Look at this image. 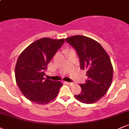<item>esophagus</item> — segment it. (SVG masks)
Masks as SVG:
<instances>
[{"label":"esophagus","instance_id":"obj_1","mask_svg":"<svg viewBox=\"0 0 129 129\" xmlns=\"http://www.w3.org/2000/svg\"><path fill=\"white\" fill-rule=\"evenodd\" d=\"M65 83H66V84H67V85H73V83H72V82H65Z\"/></svg>","mask_w":129,"mask_h":129}]
</instances>
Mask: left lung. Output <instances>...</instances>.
Wrapping results in <instances>:
<instances>
[{
  "label": "left lung",
  "instance_id": "8db88e82",
  "mask_svg": "<svg viewBox=\"0 0 129 129\" xmlns=\"http://www.w3.org/2000/svg\"><path fill=\"white\" fill-rule=\"evenodd\" d=\"M66 41L76 51L80 67L86 70L88 79L81 84V92L75 95L82 103H95L107 93L113 78V67L110 57L101 45L86 36L76 35Z\"/></svg>",
  "mask_w": 129,
  "mask_h": 129
}]
</instances>
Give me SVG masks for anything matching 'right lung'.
Returning <instances> with one entry per match:
<instances>
[{
	"mask_svg": "<svg viewBox=\"0 0 129 129\" xmlns=\"http://www.w3.org/2000/svg\"><path fill=\"white\" fill-rule=\"evenodd\" d=\"M64 42L63 39L42 38L31 44L19 56L15 67L16 81L28 100L45 104L57 96L62 84L44 76L50 60Z\"/></svg>",
	"mask_w": 129,
	"mask_h": 129,
	"instance_id": "1",
	"label": "right lung"
}]
</instances>
